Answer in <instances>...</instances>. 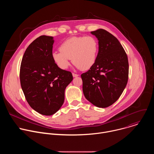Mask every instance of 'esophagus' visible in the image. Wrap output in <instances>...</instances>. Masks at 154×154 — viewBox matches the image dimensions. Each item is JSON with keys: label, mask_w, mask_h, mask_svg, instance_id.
I'll return each mask as SVG.
<instances>
[{"label": "esophagus", "mask_w": 154, "mask_h": 154, "mask_svg": "<svg viewBox=\"0 0 154 154\" xmlns=\"http://www.w3.org/2000/svg\"><path fill=\"white\" fill-rule=\"evenodd\" d=\"M72 75L74 77H78L79 75L77 74H75V73H72Z\"/></svg>", "instance_id": "obj_1"}]
</instances>
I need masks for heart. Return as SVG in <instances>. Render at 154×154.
I'll use <instances>...</instances> for the list:
<instances>
[{
    "label": "heart",
    "instance_id": "heart-1",
    "mask_svg": "<svg viewBox=\"0 0 154 154\" xmlns=\"http://www.w3.org/2000/svg\"><path fill=\"white\" fill-rule=\"evenodd\" d=\"M98 50V42L93 36H75L65 40L60 46V51L52 52V58L61 69L69 66L72 58L77 68L86 70L95 63Z\"/></svg>",
    "mask_w": 154,
    "mask_h": 154
}]
</instances>
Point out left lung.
Listing matches in <instances>:
<instances>
[{
	"label": "left lung",
	"instance_id": "1",
	"mask_svg": "<svg viewBox=\"0 0 154 154\" xmlns=\"http://www.w3.org/2000/svg\"><path fill=\"white\" fill-rule=\"evenodd\" d=\"M91 33L99 41V52L93 66L81 75L83 92L94 105L106 108L119 98L127 85L128 58L112 34L102 29Z\"/></svg>",
	"mask_w": 154,
	"mask_h": 154
}]
</instances>
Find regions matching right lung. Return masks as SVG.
I'll return each mask as SVG.
<instances>
[{"label":"right lung","instance_id":"obj_1","mask_svg":"<svg viewBox=\"0 0 154 154\" xmlns=\"http://www.w3.org/2000/svg\"><path fill=\"white\" fill-rule=\"evenodd\" d=\"M54 38L42 35L27 48L20 68L22 90L29 105L46 116L55 114L64 100V91L72 82L69 71L58 68L52 58Z\"/></svg>","mask_w":154,"mask_h":154}]
</instances>
